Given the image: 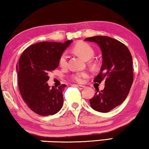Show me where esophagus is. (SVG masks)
<instances>
[{"label":"esophagus","instance_id":"1","mask_svg":"<svg viewBox=\"0 0 149 149\" xmlns=\"http://www.w3.org/2000/svg\"><path fill=\"white\" fill-rule=\"evenodd\" d=\"M75 86H76L77 87H78L79 89H83L85 87V86H84V85H75Z\"/></svg>","mask_w":149,"mask_h":149}]
</instances>
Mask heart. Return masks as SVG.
<instances>
[{
    "label": "heart",
    "instance_id": "1",
    "mask_svg": "<svg viewBox=\"0 0 149 149\" xmlns=\"http://www.w3.org/2000/svg\"><path fill=\"white\" fill-rule=\"evenodd\" d=\"M73 52L79 54L85 60H90L94 56L95 52L93 48L89 44L85 42L77 43L73 46ZM59 64L61 67H66L68 64V55L66 52H63L59 58ZM89 77L87 72H79L73 74L71 78L73 81L77 83H83L85 79Z\"/></svg>",
    "mask_w": 149,
    "mask_h": 149
}]
</instances>
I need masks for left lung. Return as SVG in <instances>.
Segmentation results:
<instances>
[{"instance_id":"1","label":"left lung","mask_w":149,"mask_h":149,"mask_svg":"<svg viewBox=\"0 0 149 149\" xmlns=\"http://www.w3.org/2000/svg\"><path fill=\"white\" fill-rule=\"evenodd\" d=\"M85 41L96 43L102 52V65L94 82L105 81L102 91L97 90L89 100L95 111L107 113L120 105L128 96L133 83L132 58L128 48L122 42L107 36H97Z\"/></svg>"}]
</instances>
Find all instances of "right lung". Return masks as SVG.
<instances>
[{
	"label": "right lung",
	"mask_w": 149,
	"mask_h": 149,
	"mask_svg": "<svg viewBox=\"0 0 149 149\" xmlns=\"http://www.w3.org/2000/svg\"><path fill=\"white\" fill-rule=\"evenodd\" d=\"M72 40L64 43L42 42L25 49L17 64L18 85L23 100L40 116L54 115L61 109L66 85L50 88L48 74L59 65V58Z\"/></svg>",
	"instance_id": "obj_1"
}]
</instances>
